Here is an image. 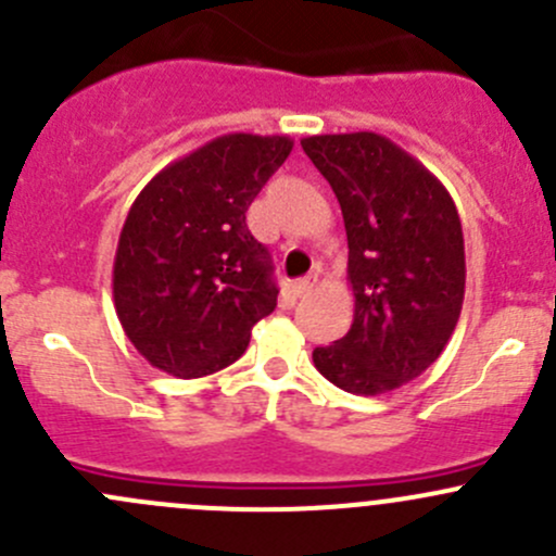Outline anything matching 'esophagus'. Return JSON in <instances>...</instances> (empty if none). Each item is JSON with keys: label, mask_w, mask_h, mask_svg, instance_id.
Wrapping results in <instances>:
<instances>
[{"label": "esophagus", "mask_w": 556, "mask_h": 556, "mask_svg": "<svg viewBox=\"0 0 556 556\" xmlns=\"http://www.w3.org/2000/svg\"><path fill=\"white\" fill-rule=\"evenodd\" d=\"M314 285H317V277H304V279H299V282L293 285L295 295H299V299H304V295L312 293Z\"/></svg>", "instance_id": "obj_1"}]
</instances>
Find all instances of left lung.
I'll return each instance as SVG.
<instances>
[{"mask_svg": "<svg viewBox=\"0 0 556 556\" xmlns=\"http://www.w3.org/2000/svg\"><path fill=\"white\" fill-rule=\"evenodd\" d=\"M341 204L355 317L312 352L328 382L382 395L417 379L450 344L465 299V242L450 190L374 131L301 139Z\"/></svg>", "mask_w": 556, "mask_h": 556, "instance_id": "obj_1", "label": "left lung"}]
</instances>
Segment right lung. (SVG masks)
Wrapping results in <instances>:
<instances>
[{
	"label": "right lung",
	"instance_id": "obj_1",
	"mask_svg": "<svg viewBox=\"0 0 556 556\" xmlns=\"http://www.w3.org/2000/svg\"><path fill=\"white\" fill-rule=\"evenodd\" d=\"M293 150L290 137L223 134L164 166L134 199L112 266V299L150 366L199 379L231 366L274 312L271 257L247 206Z\"/></svg>",
	"mask_w": 556,
	"mask_h": 556
}]
</instances>
